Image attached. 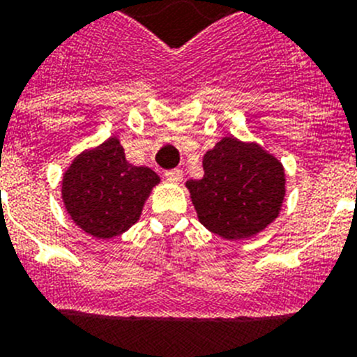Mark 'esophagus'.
<instances>
[{
    "mask_svg": "<svg viewBox=\"0 0 357 357\" xmlns=\"http://www.w3.org/2000/svg\"><path fill=\"white\" fill-rule=\"evenodd\" d=\"M165 178L172 183H178L183 179V170L181 169H170L165 170Z\"/></svg>",
    "mask_w": 357,
    "mask_h": 357,
    "instance_id": "34e87169",
    "label": "esophagus"
}]
</instances>
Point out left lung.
<instances>
[{"label":"left lung","mask_w":357,"mask_h":357,"mask_svg":"<svg viewBox=\"0 0 357 357\" xmlns=\"http://www.w3.org/2000/svg\"><path fill=\"white\" fill-rule=\"evenodd\" d=\"M204 176L187 181L199 222L228 241L250 238L278 217L286 196L280 161L257 144L234 136L203 158Z\"/></svg>","instance_id":"8db88e82"}]
</instances>
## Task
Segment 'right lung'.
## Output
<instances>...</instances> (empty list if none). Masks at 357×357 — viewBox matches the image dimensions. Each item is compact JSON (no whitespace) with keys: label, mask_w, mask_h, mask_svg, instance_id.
I'll return each mask as SVG.
<instances>
[{"label":"right lung","mask_w":357,"mask_h":357,"mask_svg":"<svg viewBox=\"0 0 357 357\" xmlns=\"http://www.w3.org/2000/svg\"><path fill=\"white\" fill-rule=\"evenodd\" d=\"M160 176L126 160L119 138L84 151L64 172L63 201L77 225L97 238L129 230Z\"/></svg>","instance_id":"add662e5"}]
</instances>
